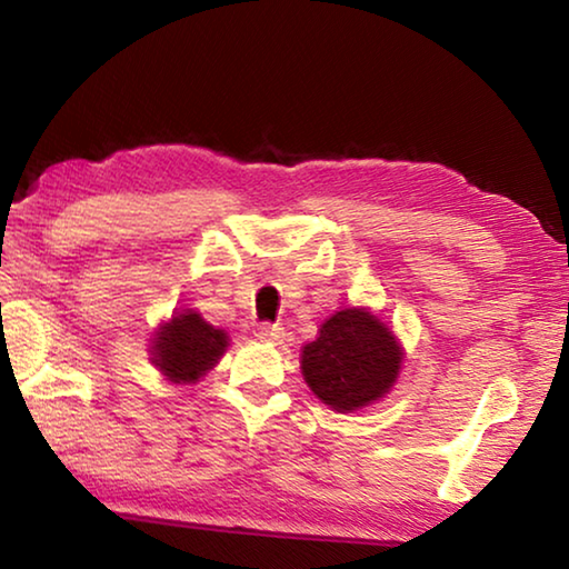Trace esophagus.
Wrapping results in <instances>:
<instances>
[{
    "label": "esophagus",
    "mask_w": 569,
    "mask_h": 569,
    "mask_svg": "<svg viewBox=\"0 0 569 569\" xmlns=\"http://www.w3.org/2000/svg\"><path fill=\"white\" fill-rule=\"evenodd\" d=\"M258 339H263V341H273V343H278L283 339V326L281 323H271V321H263V323H258Z\"/></svg>",
    "instance_id": "esophagus-1"
}]
</instances>
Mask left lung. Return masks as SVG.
Returning <instances> with one entry per match:
<instances>
[{"instance_id":"left-lung-1","label":"left lung","mask_w":569,"mask_h":569,"mask_svg":"<svg viewBox=\"0 0 569 569\" xmlns=\"http://www.w3.org/2000/svg\"><path fill=\"white\" fill-rule=\"evenodd\" d=\"M399 366L397 339L363 308L333 313L301 356L306 383L336 411H353L381 399L397 381Z\"/></svg>"}]
</instances>
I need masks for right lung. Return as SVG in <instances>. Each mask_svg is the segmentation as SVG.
<instances>
[{
    "mask_svg": "<svg viewBox=\"0 0 569 569\" xmlns=\"http://www.w3.org/2000/svg\"><path fill=\"white\" fill-rule=\"evenodd\" d=\"M156 366L170 381H198L223 356L228 336L200 319L196 311H186L158 331L152 341Z\"/></svg>",
    "mask_w": 569,
    "mask_h": 569,
    "instance_id": "1",
    "label": "right lung"
}]
</instances>
